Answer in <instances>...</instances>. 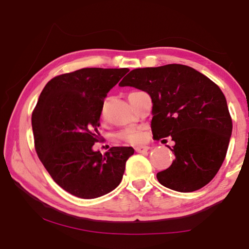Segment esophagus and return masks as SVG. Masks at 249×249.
<instances>
[{"label":"esophagus","mask_w":249,"mask_h":249,"mask_svg":"<svg viewBox=\"0 0 249 249\" xmlns=\"http://www.w3.org/2000/svg\"><path fill=\"white\" fill-rule=\"evenodd\" d=\"M135 150L137 153H145L150 150V146L147 145H138L135 147Z\"/></svg>","instance_id":"1"}]
</instances>
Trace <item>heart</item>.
Returning <instances> with one entry per match:
<instances>
[{
	"label": "heart",
	"mask_w": 249,
	"mask_h": 249,
	"mask_svg": "<svg viewBox=\"0 0 249 249\" xmlns=\"http://www.w3.org/2000/svg\"><path fill=\"white\" fill-rule=\"evenodd\" d=\"M135 92H131L129 94H133ZM105 116V107L103 106L102 109H100V118L104 119ZM118 138L122 141L125 142H129V143H138V142H141L144 138V135L139 129H133V128H128L122 131V133L119 134Z\"/></svg>",
	"instance_id": "1"
}]
</instances>
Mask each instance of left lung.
I'll use <instances>...</instances> for the list:
<instances>
[{"instance_id": "8db88e82", "label": "left lung", "mask_w": 249, "mask_h": 249, "mask_svg": "<svg viewBox=\"0 0 249 249\" xmlns=\"http://www.w3.org/2000/svg\"><path fill=\"white\" fill-rule=\"evenodd\" d=\"M120 87H134L153 103V138L170 137L176 160L156 174L163 186L181 193L209 184L223 165L232 133L224 93L203 73L182 64L137 68ZM165 142V139L162 140Z\"/></svg>"}]
</instances>
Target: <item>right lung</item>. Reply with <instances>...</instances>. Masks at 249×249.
Returning <instances> with one entry per match:
<instances>
[{
	"label": "right lung",
	"mask_w": 249,
	"mask_h": 249,
	"mask_svg": "<svg viewBox=\"0 0 249 249\" xmlns=\"http://www.w3.org/2000/svg\"><path fill=\"white\" fill-rule=\"evenodd\" d=\"M128 68H81L52 78L32 113L37 155L53 181L76 197L94 199L121 183L135 150L112 146L94 152L100 109Z\"/></svg>",
	"instance_id": "1"
}]
</instances>
